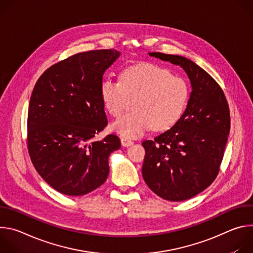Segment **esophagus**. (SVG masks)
Wrapping results in <instances>:
<instances>
[{"label": "esophagus", "mask_w": 253, "mask_h": 253, "mask_svg": "<svg viewBox=\"0 0 253 253\" xmlns=\"http://www.w3.org/2000/svg\"><path fill=\"white\" fill-rule=\"evenodd\" d=\"M133 143H134L133 141H131V140L125 138V137H121V144H122V146H124V147H129V146L133 145Z\"/></svg>", "instance_id": "1"}]
</instances>
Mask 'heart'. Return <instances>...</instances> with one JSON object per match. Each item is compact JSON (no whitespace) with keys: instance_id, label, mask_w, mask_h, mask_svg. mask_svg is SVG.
<instances>
[{"instance_id":"heart-1","label":"heart","mask_w":253,"mask_h":253,"mask_svg":"<svg viewBox=\"0 0 253 253\" xmlns=\"http://www.w3.org/2000/svg\"><path fill=\"white\" fill-rule=\"evenodd\" d=\"M104 107L112 116L122 115L127 98L134 97V111L111 124V130L125 138H136L152 127L165 131L182 117L189 99L187 82L163 67L139 63L124 68L119 82L104 79L100 86Z\"/></svg>"}]
</instances>
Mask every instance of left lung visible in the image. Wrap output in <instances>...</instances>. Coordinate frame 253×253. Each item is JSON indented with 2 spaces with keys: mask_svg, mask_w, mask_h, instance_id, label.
<instances>
[{
  "mask_svg": "<svg viewBox=\"0 0 253 253\" xmlns=\"http://www.w3.org/2000/svg\"><path fill=\"white\" fill-rule=\"evenodd\" d=\"M149 55L181 67L192 87L180 120L142 143L144 181L161 198L183 201L206 189L219 172L230 130L229 107L217 82L193 61L179 55Z\"/></svg>",
  "mask_w": 253,
  "mask_h": 253,
  "instance_id": "1",
  "label": "left lung"
}]
</instances>
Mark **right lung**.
<instances>
[{
  "mask_svg": "<svg viewBox=\"0 0 253 253\" xmlns=\"http://www.w3.org/2000/svg\"><path fill=\"white\" fill-rule=\"evenodd\" d=\"M115 49L78 53L48 68L36 83L28 111V151L45 181L60 193L85 195L109 174V155L121 147L115 134L93 141L107 126L100 95Z\"/></svg>",
  "mask_w": 253,
  "mask_h": 253,
  "instance_id": "obj_1",
  "label": "right lung"
}]
</instances>
